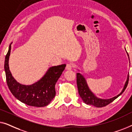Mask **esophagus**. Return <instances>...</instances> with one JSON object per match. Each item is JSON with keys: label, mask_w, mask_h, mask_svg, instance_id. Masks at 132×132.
Returning a JSON list of instances; mask_svg holds the SVG:
<instances>
[{"label": "esophagus", "mask_w": 132, "mask_h": 132, "mask_svg": "<svg viewBox=\"0 0 132 132\" xmlns=\"http://www.w3.org/2000/svg\"><path fill=\"white\" fill-rule=\"evenodd\" d=\"M72 68H73V64H72V63H68L66 64V69L68 70H70L72 69Z\"/></svg>", "instance_id": "34e87169"}]
</instances>
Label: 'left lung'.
<instances>
[{
  "mask_svg": "<svg viewBox=\"0 0 132 132\" xmlns=\"http://www.w3.org/2000/svg\"><path fill=\"white\" fill-rule=\"evenodd\" d=\"M127 55L128 57H129L128 53ZM77 83L78 89V93L83 102H84L85 103H86L87 105H93L94 106H96L97 108H101L105 106H106L108 105V104L114 101L115 99H116L118 97H119L122 93L124 92V90H126V87L127 86L128 82H129V74H128L127 81H126L125 84H124V88L121 91V92L120 93V94H118L117 96L111 98V99H101V98L96 97V96L94 95L93 93L90 90L88 85H87V81L85 80V78L84 77V76L81 75V73H77Z\"/></svg>",
  "mask_w": 132,
  "mask_h": 132,
  "instance_id": "8db88e82",
  "label": "left lung"
}]
</instances>
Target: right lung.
<instances>
[{
    "label": "right lung",
    "mask_w": 132,
    "mask_h": 132,
    "mask_svg": "<svg viewBox=\"0 0 132 132\" xmlns=\"http://www.w3.org/2000/svg\"><path fill=\"white\" fill-rule=\"evenodd\" d=\"M11 44L5 57L4 65L6 82L11 92L18 100L27 105L35 107L47 106L55 97V85L65 69L66 64L50 67L44 77L34 84H21L12 77L9 68Z\"/></svg>",
    "instance_id": "right-lung-1"
}]
</instances>
